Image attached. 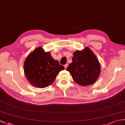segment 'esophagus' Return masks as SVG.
<instances>
[{
    "label": "esophagus",
    "instance_id": "obj_1",
    "mask_svg": "<svg viewBox=\"0 0 125 125\" xmlns=\"http://www.w3.org/2000/svg\"><path fill=\"white\" fill-rule=\"evenodd\" d=\"M64 67H65V69H66L67 68V67H68V64H66V65H64Z\"/></svg>",
    "mask_w": 125,
    "mask_h": 125
}]
</instances>
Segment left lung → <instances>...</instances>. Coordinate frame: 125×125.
<instances>
[{"label": "left lung", "mask_w": 125, "mask_h": 125, "mask_svg": "<svg viewBox=\"0 0 125 125\" xmlns=\"http://www.w3.org/2000/svg\"><path fill=\"white\" fill-rule=\"evenodd\" d=\"M66 70L71 74L75 82L86 86L94 84L98 80L101 72V65L93 51L85 47L74 52L72 62Z\"/></svg>", "instance_id": "8db88e82"}]
</instances>
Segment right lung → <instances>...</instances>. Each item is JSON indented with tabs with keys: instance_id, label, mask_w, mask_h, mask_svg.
<instances>
[{
	"instance_id": "obj_1",
	"label": "right lung",
	"mask_w": 125,
	"mask_h": 125,
	"mask_svg": "<svg viewBox=\"0 0 125 125\" xmlns=\"http://www.w3.org/2000/svg\"><path fill=\"white\" fill-rule=\"evenodd\" d=\"M65 69L50 52H45L42 47L33 50L27 56L24 63V71L27 80L33 86L44 88L50 85L59 73Z\"/></svg>"
}]
</instances>
